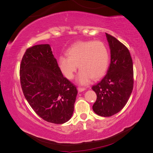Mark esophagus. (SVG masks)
<instances>
[{"label":"esophagus","mask_w":153,"mask_h":153,"mask_svg":"<svg viewBox=\"0 0 153 153\" xmlns=\"http://www.w3.org/2000/svg\"><path fill=\"white\" fill-rule=\"evenodd\" d=\"M85 90V88H82V87H78V91L79 92H81L82 91H84Z\"/></svg>","instance_id":"esophagus-1"}]
</instances>
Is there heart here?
<instances>
[{
  "label": "heart",
  "mask_w": 153,
  "mask_h": 153,
  "mask_svg": "<svg viewBox=\"0 0 153 153\" xmlns=\"http://www.w3.org/2000/svg\"><path fill=\"white\" fill-rule=\"evenodd\" d=\"M66 55L59 58V66L63 75L71 80L76 71L78 84H89L92 78L99 79L106 73L108 66L109 55L107 48L99 41H79L74 44L66 52Z\"/></svg>",
  "instance_id": "b5f03b06"
}]
</instances>
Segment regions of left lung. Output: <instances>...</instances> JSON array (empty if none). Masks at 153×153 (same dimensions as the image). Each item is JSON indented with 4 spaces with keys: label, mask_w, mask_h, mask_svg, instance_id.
<instances>
[{
    "label": "left lung",
    "mask_w": 153,
    "mask_h": 153,
    "mask_svg": "<svg viewBox=\"0 0 153 153\" xmlns=\"http://www.w3.org/2000/svg\"><path fill=\"white\" fill-rule=\"evenodd\" d=\"M110 49V64L106 74L92 87L97 95L94 112L110 117L126 105L133 88V61L128 49L112 36L106 33Z\"/></svg>",
    "instance_id": "8db88e82"
}]
</instances>
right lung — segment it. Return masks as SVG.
<instances>
[{
    "mask_svg": "<svg viewBox=\"0 0 153 153\" xmlns=\"http://www.w3.org/2000/svg\"><path fill=\"white\" fill-rule=\"evenodd\" d=\"M20 76L25 98L41 118L57 124L71 119L78 91L64 77L48 44L26 50Z\"/></svg>",
    "mask_w": 153,
    "mask_h": 153,
    "instance_id": "obj_1",
    "label": "right lung"
}]
</instances>
